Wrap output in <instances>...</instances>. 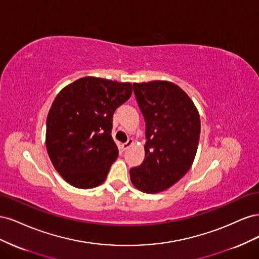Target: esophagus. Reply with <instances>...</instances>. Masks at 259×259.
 Wrapping results in <instances>:
<instances>
[{"label": "esophagus", "instance_id": "obj_1", "mask_svg": "<svg viewBox=\"0 0 259 259\" xmlns=\"http://www.w3.org/2000/svg\"><path fill=\"white\" fill-rule=\"evenodd\" d=\"M132 145H133V139H128L126 143L122 144V148H123V150H126V149H128V148H130Z\"/></svg>", "mask_w": 259, "mask_h": 259}]
</instances>
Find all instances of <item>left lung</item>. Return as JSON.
<instances>
[{"instance_id": "8db88e82", "label": "left lung", "mask_w": 259, "mask_h": 259, "mask_svg": "<svg viewBox=\"0 0 259 259\" xmlns=\"http://www.w3.org/2000/svg\"><path fill=\"white\" fill-rule=\"evenodd\" d=\"M146 122L145 160L130 170L133 185L146 193L166 190L191 167L201 122L192 100L174 83L133 84Z\"/></svg>"}]
</instances>
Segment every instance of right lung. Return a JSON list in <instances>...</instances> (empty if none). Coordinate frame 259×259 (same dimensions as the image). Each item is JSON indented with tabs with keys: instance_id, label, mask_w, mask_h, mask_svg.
Returning <instances> with one entry per match:
<instances>
[{
	"instance_id": "1",
	"label": "right lung",
	"mask_w": 259,
	"mask_h": 259,
	"mask_svg": "<svg viewBox=\"0 0 259 259\" xmlns=\"http://www.w3.org/2000/svg\"><path fill=\"white\" fill-rule=\"evenodd\" d=\"M132 95V84L86 76L55 98L46 120V148L54 167L81 189L103 184L119 155L113 113Z\"/></svg>"
}]
</instances>
